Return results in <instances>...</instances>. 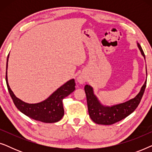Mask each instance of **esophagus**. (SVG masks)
I'll use <instances>...</instances> for the list:
<instances>
[{
  "mask_svg": "<svg viewBox=\"0 0 152 152\" xmlns=\"http://www.w3.org/2000/svg\"><path fill=\"white\" fill-rule=\"evenodd\" d=\"M77 82L80 83V84H84V83L86 82V79L84 78V77L80 75L77 77Z\"/></svg>",
  "mask_w": 152,
  "mask_h": 152,
  "instance_id": "1",
  "label": "esophagus"
}]
</instances>
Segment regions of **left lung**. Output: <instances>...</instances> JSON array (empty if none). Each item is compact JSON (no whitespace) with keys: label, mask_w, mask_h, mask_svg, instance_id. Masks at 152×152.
<instances>
[{"label":"left lung","mask_w":152,"mask_h":152,"mask_svg":"<svg viewBox=\"0 0 152 152\" xmlns=\"http://www.w3.org/2000/svg\"><path fill=\"white\" fill-rule=\"evenodd\" d=\"M137 44L141 54L145 59L144 52L140 45L138 43H137ZM146 84L147 82L145 81L144 84L141 87L140 92L134 98L125 102L111 107L102 104L94 94L92 87L89 85H86L84 87V91L86 95L87 105L91 119L96 124L110 125L127 117L138 107L145 92V89L146 88Z\"/></svg>","instance_id":"8db88e82"}]
</instances>
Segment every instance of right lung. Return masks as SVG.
Listing matches in <instances>:
<instances>
[{
	"label": "right lung",
	"instance_id": "add662e5",
	"mask_svg": "<svg viewBox=\"0 0 152 152\" xmlns=\"http://www.w3.org/2000/svg\"><path fill=\"white\" fill-rule=\"evenodd\" d=\"M9 55L7 56L6 66V82L10 96L16 108L21 113L33 120L45 123H54L59 121L64 115L63 99L75 89V82L74 79L68 81L52 93L47 99L41 102L35 104L25 102L16 97L8 84L7 70Z\"/></svg>",
	"mask_w": 152,
	"mask_h": 152
}]
</instances>
